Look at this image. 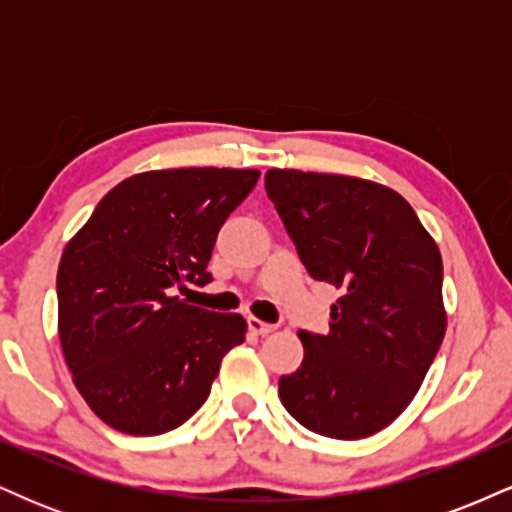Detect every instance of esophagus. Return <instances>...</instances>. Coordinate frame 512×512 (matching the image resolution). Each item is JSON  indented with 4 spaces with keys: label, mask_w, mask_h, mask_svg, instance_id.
Here are the masks:
<instances>
[{
    "label": "esophagus",
    "mask_w": 512,
    "mask_h": 512,
    "mask_svg": "<svg viewBox=\"0 0 512 512\" xmlns=\"http://www.w3.org/2000/svg\"><path fill=\"white\" fill-rule=\"evenodd\" d=\"M248 327L252 334H257V337H267V334L274 332V325H269V322H262L260 317H248Z\"/></svg>",
    "instance_id": "34e87169"
}]
</instances>
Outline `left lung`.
Masks as SVG:
<instances>
[{"label":"left lung","mask_w":512,"mask_h":512,"mask_svg":"<svg viewBox=\"0 0 512 512\" xmlns=\"http://www.w3.org/2000/svg\"><path fill=\"white\" fill-rule=\"evenodd\" d=\"M264 190L308 274L342 291L330 332H298L303 363L281 375V404L320 436H373L409 407L445 337L436 240L378 182L272 168Z\"/></svg>","instance_id":"8db88e82"}]
</instances>
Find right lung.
Wrapping results in <instances>:
<instances>
[{"label":"right lung","instance_id":"obj_1","mask_svg":"<svg viewBox=\"0 0 512 512\" xmlns=\"http://www.w3.org/2000/svg\"><path fill=\"white\" fill-rule=\"evenodd\" d=\"M260 170L168 168L122 180L62 252L57 327L76 390L98 419L158 436L207 402L248 322L175 296L211 281L223 221Z\"/></svg>","mask_w":512,"mask_h":512}]
</instances>
